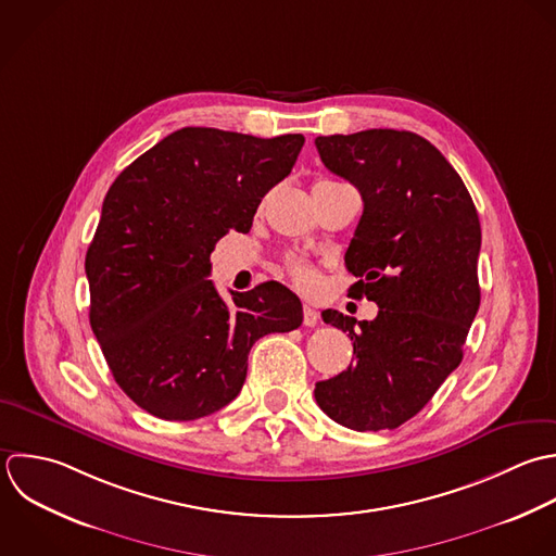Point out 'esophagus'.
I'll return each mask as SVG.
<instances>
[{
	"label": "esophagus",
	"instance_id": "1",
	"mask_svg": "<svg viewBox=\"0 0 556 556\" xmlns=\"http://www.w3.org/2000/svg\"><path fill=\"white\" fill-rule=\"evenodd\" d=\"M318 320H320V314H318L314 307L305 305V307H303V325H305V327H316Z\"/></svg>",
	"mask_w": 556,
	"mask_h": 556
}]
</instances>
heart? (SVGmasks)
Listing matches in <instances>:
<instances>
[{
	"label": "heart",
	"mask_w": 556,
	"mask_h": 556,
	"mask_svg": "<svg viewBox=\"0 0 556 556\" xmlns=\"http://www.w3.org/2000/svg\"><path fill=\"white\" fill-rule=\"evenodd\" d=\"M286 266H288L292 279H294L301 288H312V286L316 283V270H314V266H312L307 260L292 255V257L286 260Z\"/></svg>",
	"instance_id": "b5f03b06"
}]
</instances>
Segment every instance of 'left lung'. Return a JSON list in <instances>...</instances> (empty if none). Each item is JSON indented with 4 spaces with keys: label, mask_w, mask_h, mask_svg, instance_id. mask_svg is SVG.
<instances>
[{
    "label": "left lung",
    "mask_w": 556,
    "mask_h": 556,
    "mask_svg": "<svg viewBox=\"0 0 556 556\" xmlns=\"http://www.w3.org/2000/svg\"><path fill=\"white\" fill-rule=\"evenodd\" d=\"M323 164L362 194L364 214L344 264L355 299L375 320L325 309L349 331L355 362L318 381L320 409L355 431L396 429L414 418L462 364L481 305V223L451 162L422 136L399 129L318 136Z\"/></svg>",
    "instance_id": "1"
}]
</instances>
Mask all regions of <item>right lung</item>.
Segmentation results:
<instances>
[{
    "label": "right lung",
    "mask_w": 556,
    "mask_h": 556,
    "mask_svg": "<svg viewBox=\"0 0 556 556\" xmlns=\"http://www.w3.org/2000/svg\"><path fill=\"white\" fill-rule=\"evenodd\" d=\"M303 142L181 127L110 186L86 251L90 327L114 381L147 414L186 422L223 409L242 390L251 346L301 327L286 286L231 292L227 305L207 275L214 244L251 229Z\"/></svg>",
    "instance_id": "add662e5"
}]
</instances>
